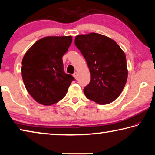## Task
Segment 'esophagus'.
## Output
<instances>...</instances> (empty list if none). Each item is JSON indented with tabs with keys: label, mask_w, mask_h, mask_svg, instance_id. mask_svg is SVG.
Masks as SVG:
<instances>
[{
	"label": "esophagus",
	"mask_w": 155,
	"mask_h": 155,
	"mask_svg": "<svg viewBox=\"0 0 155 155\" xmlns=\"http://www.w3.org/2000/svg\"><path fill=\"white\" fill-rule=\"evenodd\" d=\"M73 76H74V77L75 78V79H77V78H78V72H75L74 73V74H73Z\"/></svg>",
	"instance_id": "esophagus-1"
}]
</instances>
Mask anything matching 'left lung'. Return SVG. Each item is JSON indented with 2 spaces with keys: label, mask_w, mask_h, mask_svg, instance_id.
Instances as JSON below:
<instances>
[{
  "label": "left lung",
  "mask_w": 155,
  "mask_h": 155,
  "mask_svg": "<svg viewBox=\"0 0 155 155\" xmlns=\"http://www.w3.org/2000/svg\"><path fill=\"white\" fill-rule=\"evenodd\" d=\"M74 44L90 68L91 79L83 90L85 95L100 104L112 103L127 81L124 52L112 39L96 33L76 36Z\"/></svg>",
  "instance_id": "1"
}]
</instances>
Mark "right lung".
Masks as SVG:
<instances>
[{"label": "right lung", "mask_w": 155, "mask_h": 155, "mask_svg": "<svg viewBox=\"0 0 155 155\" xmlns=\"http://www.w3.org/2000/svg\"><path fill=\"white\" fill-rule=\"evenodd\" d=\"M72 36L41 38L26 52L22 61L25 87L38 103L51 105L64 98L74 77L65 73L62 57L72 43Z\"/></svg>", "instance_id": "right-lung-1"}]
</instances>
